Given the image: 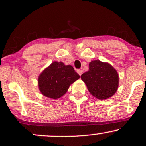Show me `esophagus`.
<instances>
[{"instance_id":"1","label":"esophagus","mask_w":146,"mask_h":146,"mask_svg":"<svg viewBox=\"0 0 146 146\" xmlns=\"http://www.w3.org/2000/svg\"><path fill=\"white\" fill-rule=\"evenodd\" d=\"M77 72H78V74L80 76H81L82 74V72H83V71L82 70L79 69V70H77Z\"/></svg>"}]
</instances>
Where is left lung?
<instances>
[{"mask_svg":"<svg viewBox=\"0 0 146 146\" xmlns=\"http://www.w3.org/2000/svg\"><path fill=\"white\" fill-rule=\"evenodd\" d=\"M81 79L89 92L99 100H105L114 95L119 85L116 70L108 62L99 60L89 63V70L81 75Z\"/></svg>","mask_w":146,"mask_h":146,"instance_id":"1","label":"left lung"}]
</instances>
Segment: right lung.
I'll return each instance as SVG.
<instances>
[{
	"instance_id": "obj_1",
	"label": "right lung",
	"mask_w": 146,
	"mask_h": 146,
	"mask_svg": "<svg viewBox=\"0 0 146 146\" xmlns=\"http://www.w3.org/2000/svg\"><path fill=\"white\" fill-rule=\"evenodd\" d=\"M79 78L71 65L54 61L39 75L38 88L43 96L56 100L65 94L70 86Z\"/></svg>"
}]
</instances>
